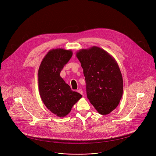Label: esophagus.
<instances>
[{
	"instance_id": "34e87169",
	"label": "esophagus",
	"mask_w": 156,
	"mask_h": 156,
	"mask_svg": "<svg viewBox=\"0 0 156 156\" xmlns=\"http://www.w3.org/2000/svg\"><path fill=\"white\" fill-rule=\"evenodd\" d=\"M78 92L80 93V94H81V95H83V90H82L81 89H78Z\"/></svg>"
}]
</instances>
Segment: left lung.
<instances>
[{"instance_id":"left-lung-1","label":"left lung","mask_w":156,"mask_h":156,"mask_svg":"<svg viewBox=\"0 0 156 156\" xmlns=\"http://www.w3.org/2000/svg\"><path fill=\"white\" fill-rule=\"evenodd\" d=\"M85 78L88 99L101 115L116 108L122 97L123 82L115 59L104 49L93 46L76 53Z\"/></svg>"}]
</instances>
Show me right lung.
Masks as SVG:
<instances>
[{
  "label": "right lung",
  "mask_w": 156,
  "mask_h": 156,
  "mask_svg": "<svg viewBox=\"0 0 156 156\" xmlns=\"http://www.w3.org/2000/svg\"><path fill=\"white\" fill-rule=\"evenodd\" d=\"M73 55L71 50H50L38 71L39 93L45 106L58 117H65L82 95L73 91L60 76V73Z\"/></svg>",
  "instance_id": "obj_1"
}]
</instances>
